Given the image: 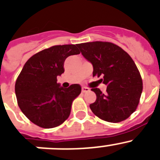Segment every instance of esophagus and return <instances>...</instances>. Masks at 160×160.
<instances>
[{
    "instance_id": "obj_1",
    "label": "esophagus",
    "mask_w": 160,
    "mask_h": 160,
    "mask_svg": "<svg viewBox=\"0 0 160 160\" xmlns=\"http://www.w3.org/2000/svg\"><path fill=\"white\" fill-rule=\"evenodd\" d=\"M89 90H89V88H87V87H82V93L88 92Z\"/></svg>"
}]
</instances>
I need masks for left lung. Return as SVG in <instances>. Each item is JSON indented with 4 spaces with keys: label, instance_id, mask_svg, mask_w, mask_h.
Returning a JSON list of instances; mask_svg holds the SVG:
<instances>
[{
    "label": "left lung",
    "instance_id": "1",
    "mask_svg": "<svg viewBox=\"0 0 160 160\" xmlns=\"http://www.w3.org/2000/svg\"><path fill=\"white\" fill-rule=\"evenodd\" d=\"M83 57L92 64L93 77H102L107 85L105 94L92 88L96 101L92 112L101 119L119 122L135 112L142 90V81L136 65L129 54L115 44L93 42L78 44Z\"/></svg>",
    "mask_w": 160,
    "mask_h": 160
}]
</instances>
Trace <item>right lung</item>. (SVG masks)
I'll use <instances>...</instances> for the list:
<instances>
[{
    "mask_svg": "<svg viewBox=\"0 0 160 160\" xmlns=\"http://www.w3.org/2000/svg\"><path fill=\"white\" fill-rule=\"evenodd\" d=\"M79 53L75 45L52 46L32 55L22 68L15 84L17 100L23 114L38 127L56 128L70 116L81 86L63 88L57 77L64 73L66 58Z\"/></svg>",
    "mask_w": 160,
    "mask_h": 160,
    "instance_id": "add662e5",
    "label": "right lung"
}]
</instances>
